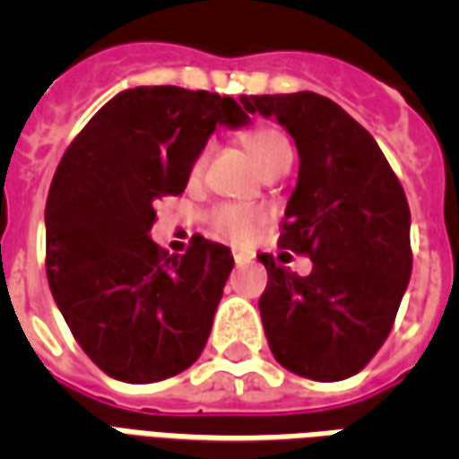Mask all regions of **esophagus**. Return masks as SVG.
<instances>
[{
	"mask_svg": "<svg viewBox=\"0 0 459 459\" xmlns=\"http://www.w3.org/2000/svg\"><path fill=\"white\" fill-rule=\"evenodd\" d=\"M233 260H236L238 268H243V265H248L250 263V255H246V253H233Z\"/></svg>",
	"mask_w": 459,
	"mask_h": 459,
	"instance_id": "34e87169",
	"label": "esophagus"
}]
</instances>
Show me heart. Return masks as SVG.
Instances as JSON below:
<instances>
[{"mask_svg": "<svg viewBox=\"0 0 459 459\" xmlns=\"http://www.w3.org/2000/svg\"><path fill=\"white\" fill-rule=\"evenodd\" d=\"M243 144L246 150L250 152L253 161L258 164L260 171L265 174L270 167H275L278 161L292 157V150H290V142L285 137V132H280L278 127H253L243 134ZM204 164H206V150H201L189 167L191 179H199L201 171H204ZM263 211L253 209V206H246V204H219L211 211H206L204 216V223L206 229L211 230V236H216L221 240H229V243H248L258 229L263 226Z\"/></svg>", "mask_w": 459, "mask_h": 459, "instance_id": "obj_1", "label": "heart"}]
</instances>
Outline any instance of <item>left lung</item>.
Masks as SVG:
<instances>
[{"instance_id": "obj_1", "label": "left lung", "mask_w": 459, "mask_h": 459, "mask_svg": "<svg viewBox=\"0 0 459 459\" xmlns=\"http://www.w3.org/2000/svg\"><path fill=\"white\" fill-rule=\"evenodd\" d=\"M240 103L275 117L299 152L278 246L282 255H307L312 273L302 278L258 255L268 270L260 317L270 351L312 381L349 378L384 346L411 280L405 191L374 137L325 95H243Z\"/></svg>"}]
</instances>
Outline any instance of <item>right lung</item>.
Returning a JSON list of instances; mask_svg holds the SVG:
<instances>
[{"mask_svg": "<svg viewBox=\"0 0 459 459\" xmlns=\"http://www.w3.org/2000/svg\"><path fill=\"white\" fill-rule=\"evenodd\" d=\"M233 98L177 85L122 91L68 144L46 199V275L75 342L100 371L152 384L206 346L233 270L226 246L194 236L184 255L150 238L154 201L179 196Z\"/></svg>", "mask_w": 459, "mask_h": 459, "instance_id": "right-lung-1", "label": "right lung"}]
</instances>
